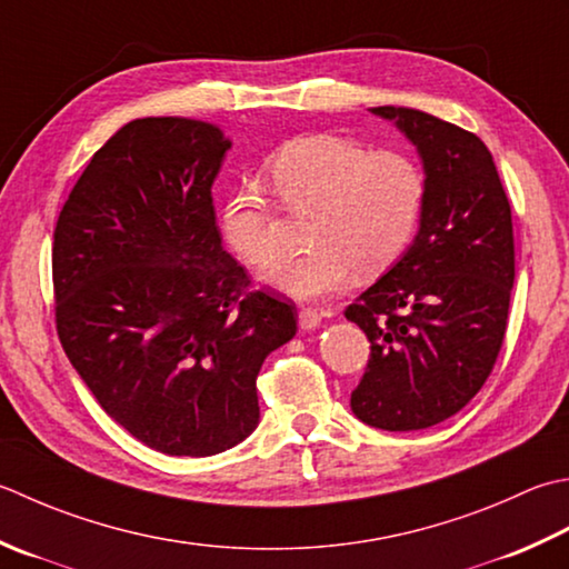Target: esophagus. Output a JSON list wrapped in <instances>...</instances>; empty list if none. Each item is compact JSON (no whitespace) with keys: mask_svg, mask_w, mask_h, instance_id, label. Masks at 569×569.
I'll return each instance as SVG.
<instances>
[{"mask_svg":"<svg viewBox=\"0 0 569 569\" xmlns=\"http://www.w3.org/2000/svg\"><path fill=\"white\" fill-rule=\"evenodd\" d=\"M298 326L303 330H316L320 326V313H318V310H310V308H300Z\"/></svg>","mask_w":569,"mask_h":569,"instance_id":"1","label":"esophagus"}]
</instances>
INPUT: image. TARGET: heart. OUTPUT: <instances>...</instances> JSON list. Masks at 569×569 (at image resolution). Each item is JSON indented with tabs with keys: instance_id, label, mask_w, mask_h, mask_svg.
Here are the masks:
<instances>
[{
	"instance_id": "b5f03b06",
	"label": "heart",
	"mask_w": 569,
	"mask_h": 569,
	"mask_svg": "<svg viewBox=\"0 0 569 569\" xmlns=\"http://www.w3.org/2000/svg\"><path fill=\"white\" fill-rule=\"evenodd\" d=\"M286 211L308 217L310 251L278 263L269 281L298 298L336 293L377 278L415 241L427 204L421 167L402 152H372L336 136L296 138L266 162ZM221 231L243 263L266 269L283 253L273 207L256 189H237L221 204Z\"/></svg>"
}]
</instances>
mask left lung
Instances as JSON below:
<instances>
[{
    "label": "left lung",
    "mask_w": 569,
    "mask_h": 569,
    "mask_svg": "<svg viewBox=\"0 0 569 569\" xmlns=\"http://www.w3.org/2000/svg\"><path fill=\"white\" fill-rule=\"evenodd\" d=\"M372 113L417 148L427 204L407 253L345 308L370 340L350 407L375 429L415 431L453 417L493 370L516 281L513 219L481 138L415 108Z\"/></svg>",
    "instance_id": "obj_1"
}]
</instances>
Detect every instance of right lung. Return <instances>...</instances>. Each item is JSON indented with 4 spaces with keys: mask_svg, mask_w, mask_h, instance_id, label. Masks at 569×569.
<instances>
[{
    "mask_svg": "<svg viewBox=\"0 0 569 569\" xmlns=\"http://www.w3.org/2000/svg\"><path fill=\"white\" fill-rule=\"evenodd\" d=\"M217 126L140 118L78 177L53 231L56 330L110 419L144 447L214 456L259 425L256 377L296 308L221 247Z\"/></svg>",
    "mask_w": 569,
    "mask_h": 569,
    "instance_id": "add662e5",
    "label": "right lung"
}]
</instances>
